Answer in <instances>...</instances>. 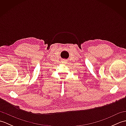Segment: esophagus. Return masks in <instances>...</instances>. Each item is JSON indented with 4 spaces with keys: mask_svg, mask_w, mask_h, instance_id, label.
I'll use <instances>...</instances> for the list:
<instances>
[{
    "mask_svg": "<svg viewBox=\"0 0 126 126\" xmlns=\"http://www.w3.org/2000/svg\"><path fill=\"white\" fill-rule=\"evenodd\" d=\"M62 63H64V64H65V63H66V61H62Z\"/></svg>",
    "mask_w": 126,
    "mask_h": 126,
    "instance_id": "1",
    "label": "esophagus"
}]
</instances>
